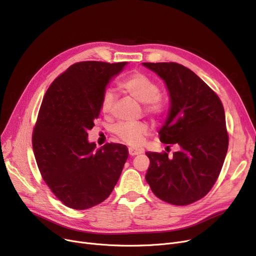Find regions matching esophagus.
Listing matches in <instances>:
<instances>
[{
    "mask_svg": "<svg viewBox=\"0 0 256 256\" xmlns=\"http://www.w3.org/2000/svg\"><path fill=\"white\" fill-rule=\"evenodd\" d=\"M141 152H142V150L139 148H134V147H130L128 148V154H130V156H132L140 154Z\"/></svg>",
    "mask_w": 256,
    "mask_h": 256,
    "instance_id": "esophagus-1",
    "label": "esophagus"
}]
</instances>
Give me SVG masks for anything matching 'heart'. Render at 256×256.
I'll list each match as a JSON object with an SVG mask.
<instances>
[{
    "mask_svg": "<svg viewBox=\"0 0 256 256\" xmlns=\"http://www.w3.org/2000/svg\"><path fill=\"white\" fill-rule=\"evenodd\" d=\"M121 88L128 92L132 98L141 104H144V109L147 114L152 116H160L166 110V104L160 98V87L154 80L141 72H134L126 76L120 83ZM116 100L115 91L112 88H106L102 96L100 109L104 114L110 113ZM114 132L124 142L137 145L140 144L148 132V126L145 124H120L114 128Z\"/></svg>",
    "mask_w": 256,
    "mask_h": 256,
    "instance_id": "1",
    "label": "heart"
}]
</instances>
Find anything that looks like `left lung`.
Segmentation results:
<instances>
[{"label": "left lung", "instance_id": "8db88e82", "mask_svg": "<svg viewBox=\"0 0 256 256\" xmlns=\"http://www.w3.org/2000/svg\"><path fill=\"white\" fill-rule=\"evenodd\" d=\"M162 78L170 108L160 140L180 150L147 152L150 165L145 180L154 194L174 206H188L204 197L216 182L228 150L223 104L191 70L174 62L142 63ZM169 147V146H167Z\"/></svg>", "mask_w": 256, "mask_h": 256}]
</instances>
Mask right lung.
Here are the masks:
<instances>
[{"instance_id": "obj_1", "label": "right lung", "mask_w": 256, "mask_h": 256, "mask_svg": "<svg viewBox=\"0 0 256 256\" xmlns=\"http://www.w3.org/2000/svg\"><path fill=\"white\" fill-rule=\"evenodd\" d=\"M128 62H78L48 87L33 130L38 169L50 191L74 210L98 206L112 193L128 156V147L96 150L88 130L100 113L102 93Z\"/></svg>"}]
</instances>
